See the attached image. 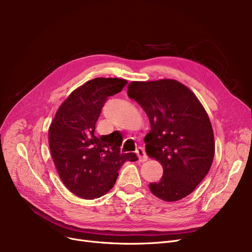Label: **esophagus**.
Listing matches in <instances>:
<instances>
[{
    "label": "esophagus",
    "instance_id": "1",
    "mask_svg": "<svg viewBox=\"0 0 252 252\" xmlns=\"http://www.w3.org/2000/svg\"><path fill=\"white\" fill-rule=\"evenodd\" d=\"M136 152H137V155H138V157H139V160H140L141 162H145V161L148 160V156H147L146 152H145V150H144L143 148L139 147Z\"/></svg>",
    "mask_w": 252,
    "mask_h": 252
}]
</instances>
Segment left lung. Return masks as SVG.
I'll use <instances>...</instances> for the list:
<instances>
[{"label": "left lung", "mask_w": 252, "mask_h": 252, "mask_svg": "<svg viewBox=\"0 0 252 252\" xmlns=\"http://www.w3.org/2000/svg\"><path fill=\"white\" fill-rule=\"evenodd\" d=\"M127 95L146 112L151 129L146 153L159 161L163 175L149 189L164 201L191 194L205 178L215 156V137L203 106L175 79L131 82Z\"/></svg>", "instance_id": "left-lung-1"}]
</instances>
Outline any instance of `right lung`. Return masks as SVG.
<instances>
[{"label":"right lung","mask_w":252,"mask_h":252,"mask_svg":"<svg viewBox=\"0 0 252 252\" xmlns=\"http://www.w3.org/2000/svg\"><path fill=\"white\" fill-rule=\"evenodd\" d=\"M126 79L97 77L74 90L59 107L49 128V146L58 175L70 192L84 199L105 195L126 161L135 153H121L119 131L94 135L95 125L108 97L121 92Z\"/></svg>","instance_id":"right-lung-1"}]
</instances>
